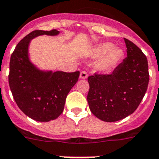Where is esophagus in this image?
Segmentation results:
<instances>
[{
    "label": "esophagus",
    "mask_w": 159,
    "mask_h": 159,
    "mask_svg": "<svg viewBox=\"0 0 159 159\" xmlns=\"http://www.w3.org/2000/svg\"><path fill=\"white\" fill-rule=\"evenodd\" d=\"M88 77L87 72L86 71H81V74H80V78L81 79H86Z\"/></svg>",
    "instance_id": "1"
}]
</instances>
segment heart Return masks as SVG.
Instances as JSON below:
<instances>
[{"instance_id":"heart-1","label":"heart","mask_w":159,"mask_h":159,"mask_svg":"<svg viewBox=\"0 0 159 159\" xmlns=\"http://www.w3.org/2000/svg\"><path fill=\"white\" fill-rule=\"evenodd\" d=\"M94 54L97 57H103L98 64V68L101 70H106L111 68L118 62L123 53L121 49L114 48L111 43H103L99 45L95 49Z\"/></svg>"}]
</instances>
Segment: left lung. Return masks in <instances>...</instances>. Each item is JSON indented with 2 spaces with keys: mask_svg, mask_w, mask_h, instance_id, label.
<instances>
[{
  "mask_svg": "<svg viewBox=\"0 0 159 159\" xmlns=\"http://www.w3.org/2000/svg\"><path fill=\"white\" fill-rule=\"evenodd\" d=\"M127 57L108 74L89 76L90 111L104 121H119L139 107L149 83L148 61L137 45L124 38Z\"/></svg>",
  "mask_w": 159,
  "mask_h": 159,
  "instance_id": "1",
  "label": "left lung"
}]
</instances>
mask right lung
Listing matches in <instances>:
<instances>
[{
	"label": "right lung",
	"mask_w": 159,
	"mask_h": 159,
	"mask_svg": "<svg viewBox=\"0 0 159 159\" xmlns=\"http://www.w3.org/2000/svg\"><path fill=\"white\" fill-rule=\"evenodd\" d=\"M59 31L34 30L16 45L10 57L9 84L13 98L25 115L38 121L54 120L63 112L66 97L80 72H42L29 60L30 40L39 35L54 36Z\"/></svg>",
	"instance_id": "add662e5"
}]
</instances>
